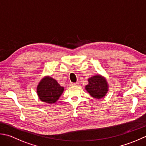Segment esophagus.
Masks as SVG:
<instances>
[{"mask_svg":"<svg viewBox=\"0 0 146 146\" xmlns=\"http://www.w3.org/2000/svg\"><path fill=\"white\" fill-rule=\"evenodd\" d=\"M78 85V83H70V86H77Z\"/></svg>","mask_w":146,"mask_h":146,"instance_id":"1","label":"esophagus"}]
</instances>
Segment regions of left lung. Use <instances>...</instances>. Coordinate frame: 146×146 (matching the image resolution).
Masks as SVG:
<instances>
[{
  "instance_id": "8db88e82",
  "label": "left lung",
  "mask_w": 146,
  "mask_h": 146,
  "mask_svg": "<svg viewBox=\"0 0 146 146\" xmlns=\"http://www.w3.org/2000/svg\"><path fill=\"white\" fill-rule=\"evenodd\" d=\"M88 84L85 86V90L91 96L101 99L105 97L108 91L109 85L105 77L97 74L88 79Z\"/></svg>"
}]
</instances>
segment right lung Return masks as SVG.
Listing matches in <instances>:
<instances>
[{
    "label": "right lung",
    "instance_id": "1",
    "mask_svg": "<svg viewBox=\"0 0 146 146\" xmlns=\"http://www.w3.org/2000/svg\"><path fill=\"white\" fill-rule=\"evenodd\" d=\"M64 88L55 79L50 76H44L40 80L36 87L38 96L41 102L52 104L58 100L63 93Z\"/></svg>",
    "mask_w": 146,
    "mask_h": 146
}]
</instances>
